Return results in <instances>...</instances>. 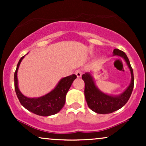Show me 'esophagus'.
<instances>
[{
  "instance_id": "obj_1",
  "label": "esophagus",
  "mask_w": 146,
  "mask_h": 146,
  "mask_svg": "<svg viewBox=\"0 0 146 146\" xmlns=\"http://www.w3.org/2000/svg\"><path fill=\"white\" fill-rule=\"evenodd\" d=\"M75 75H77L78 78H80V77L82 76V70L80 69L76 70V71H75Z\"/></svg>"
}]
</instances>
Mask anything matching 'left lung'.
<instances>
[{"mask_svg": "<svg viewBox=\"0 0 146 146\" xmlns=\"http://www.w3.org/2000/svg\"><path fill=\"white\" fill-rule=\"evenodd\" d=\"M113 53L124 58L131 73V82L122 94L115 97L106 95L97 88L89 73L82 75V80L85 83L84 95L87 104L90 109L99 114L111 113L120 109L128 101L134 88L133 70L126 54L118 48H115Z\"/></svg>", "mask_w": 146, "mask_h": 146, "instance_id": "8db88e82", "label": "left lung"}]
</instances>
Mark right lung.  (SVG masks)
Returning <instances> with one entry per match:
<instances>
[{
    "instance_id": "1",
    "label": "right lung",
    "mask_w": 146,
    "mask_h": 146,
    "mask_svg": "<svg viewBox=\"0 0 146 146\" xmlns=\"http://www.w3.org/2000/svg\"><path fill=\"white\" fill-rule=\"evenodd\" d=\"M24 57L20 59L14 73L15 91L20 102L26 109L40 116H49L58 113L63 108L66 93L77 76L73 74L62 78L56 88L44 96L38 98H27L18 89L17 79L18 67Z\"/></svg>"
}]
</instances>
